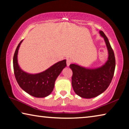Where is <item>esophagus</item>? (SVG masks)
<instances>
[{"instance_id": "34e87169", "label": "esophagus", "mask_w": 129, "mask_h": 129, "mask_svg": "<svg viewBox=\"0 0 129 129\" xmlns=\"http://www.w3.org/2000/svg\"><path fill=\"white\" fill-rule=\"evenodd\" d=\"M71 60L70 59H67V61H66L67 66H69L70 64H71Z\"/></svg>"}]
</instances>
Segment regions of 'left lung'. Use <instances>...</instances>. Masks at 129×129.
<instances>
[{
    "instance_id": "obj_1",
    "label": "left lung",
    "mask_w": 129,
    "mask_h": 129,
    "mask_svg": "<svg viewBox=\"0 0 129 129\" xmlns=\"http://www.w3.org/2000/svg\"><path fill=\"white\" fill-rule=\"evenodd\" d=\"M104 38L108 50V59L101 67L87 69L77 64H71L73 71L72 86L78 95L84 98H92L102 94L109 87L112 81L115 67L114 53L107 37L100 31Z\"/></svg>"
}]
</instances>
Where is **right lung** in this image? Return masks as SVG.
<instances>
[{"label":"right lung","mask_w":129,"mask_h":129,"mask_svg":"<svg viewBox=\"0 0 129 129\" xmlns=\"http://www.w3.org/2000/svg\"><path fill=\"white\" fill-rule=\"evenodd\" d=\"M23 41L16 47L13 58L15 77L20 87L27 93L37 98H44L51 93L57 77L66 66V60L56 63L46 70L35 74H28L20 68L18 63L19 48Z\"/></svg>","instance_id":"add662e5"}]
</instances>
